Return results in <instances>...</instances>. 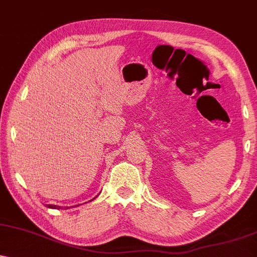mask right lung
I'll return each instance as SVG.
<instances>
[{"label":"right lung","mask_w":257,"mask_h":257,"mask_svg":"<svg viewBox=\"0 0 257 257\" xmlns=\"http://www.w3.org/2000/svg\"><path fill=\"white\" fill-rule=\"evenodd\" d=\"M46 206L50 208H61L59 206H56V205H46Z\"/></svg>","instance_id":"right-lung-1"}]
</instances>
